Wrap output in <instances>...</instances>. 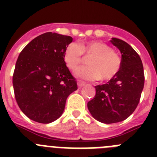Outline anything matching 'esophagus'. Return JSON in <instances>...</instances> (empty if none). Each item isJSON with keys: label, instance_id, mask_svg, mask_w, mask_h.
I'll use <instances>...</instances> for the list:
<instances>
[{"label": "esophagus", "instance_id": "1", "mask_svg": "<svg viewBox=\"0 0 157 157\" xmlns=\"http://www.w3.org/2000/svg\"><path fill=\"white\" fill-rule=\"evenodd\" d=\"M85 86V83L82 82L81 81H78V88H82V87H83Z\"/></svg>", "mask_w": 157, "mask_h": 157}]
</instances>
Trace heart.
<instances>
[{"instance_id":"1","label":"heart","mask_w":157,"mask_h":157,"mask_svg":"<svg viewBox=\"0 0 157 157\" xmlns=\"http://www.w3.org/2000/svg\"><path fill=\"white\" fill-rule=\"evenodd\" d=\"M83 55L91 56L87 60L88 66L80 67L75 72L76 77L81 79L109 81L120 71V56L103 41H90L78 45L70 43L65 48L63 59L68 68L75 70L82 62Z\"/></svg>"}]
</instances>
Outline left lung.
Wrapping results in <instances>:
<instances>
[{
  "mask_svg": "<svg viewBox=\"0 0 157 157\" xmlns=\"http://www.w3.org/2000/svg\"><path fill=\"white\" fill-rule=\"evenodd\" d=\"M110 41L121 52V67L106 84L96 86L95 96L87 104L93 117L107 124L121 122L132 114L139 103L145 83L139 55L123 40L112 37Z\"/></svg>",
  "mask_w": 157,
  "mask_h": 157,
  "instance_id": "8db88e82",
  "label": "left lung"
}]
</instances>
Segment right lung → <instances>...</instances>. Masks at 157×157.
<instances>
[{
    "instance_id": "add662e5",
    "label": "right lung",
    "mask_w": 157,
    "mask_h": 157,
    "mask_svg": "<svg viewBox=\"0 0 157 157\" xmlns=\"http://www.w3.org/2000/svg\"><path fill=\"white\" fill-rule=\"evenodd\" d=\"M70 36L47 32L23 48L16 61L12 83L16 102L29 119L49 123L61 116L67 98L78 89L63 59Z\"/></svg>"
}]
</instances>
